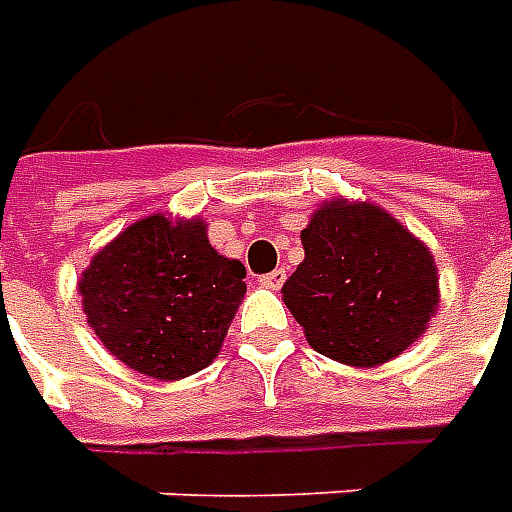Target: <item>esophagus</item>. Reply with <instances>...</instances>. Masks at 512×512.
<instances>
[{"label": "esophagus", "instance_id": "esophagus-1", "mask_svg": "<svg viewBox=\"0 0 512 512\" xmlns=\"http://www.w3.org/2000/svg\"><path fill=\"white\" fill-rule=\"evenodd\" d=\"M285 268H274V271H268V274H263L260 277V285L263 288H271V291H277V288H282V282H285Z\"/></svg>", "mask_w": 512, "mask_h": 512}]
</instances>
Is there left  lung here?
<instances>
[{"instance_id":"8db88e82","label":"left lung","mask_w":512,"mask_h":512,"mask_svg":"<svg viewBox=\"0 0 512 512\" xmlns=\"http://www.w3.org/2000/svg\"><path fill=\"white\" fill-rule=\"evenodd\" d=\"M302 246L282 299L318 355L380 366L427 330L438 305L435 263L391 213L338 199L313 213Z\"/></svg>"}]
</instances>
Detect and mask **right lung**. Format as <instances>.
<instances>
[{"label": "right lung", "mask_w": 512, "mask_h": 512, "mask_svg": "<svg viewBox=\"0 0 512 512\" xmlns=\"http://www.w3.org/2000/svg\"><path fill=\"white\" fill-rule=\"evenodd\" d=\"M246 268L219 255L199 219L135 221L91 260L82 307L107 352L157 380L196 374L219 355L246 293Z\"/></svg>", "instance_id": "add662e5"}]
</instances>
